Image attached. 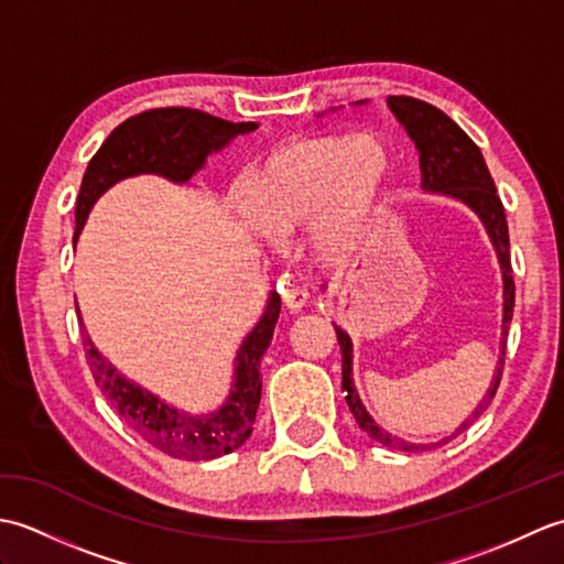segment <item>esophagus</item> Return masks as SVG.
I'll return each mask as SVG.
<instances>
[{
	"mask_svg": "<svg viewBox=\"0 0 564 564\" xmlns=\"http://www.w3.org/2000/svg\"><path fill=\"white\" fill-rule=\"evenodd\" d=\"M307 297H310V293L305 289H285L283 291V303L291 310V313L303 310L307 305Z\"/></svg>",
	"mask_w": 564,
	"mask_h": 564,
	"instance_id": "esophagus-1",
	"label": "esophagus"
}]
</instances>
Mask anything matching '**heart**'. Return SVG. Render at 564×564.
Segmentation results:
<instances>
[{"instance_id": "b5f03b06", "label": "heart", "mask_w": 564, "mask_h": 564, "mask_svg": "<svg viewBox=\"0 0 564 564\" xmlns=\"http://www.w3.org/2000/svg\"><path fill=\"white\" fill-rule=\"evenodd\" d=\"M392 170L376 133H325L285 142L242 174L239 200L261 232L289 239L305 227L317 261L341 263L364 245Z\"/></svg>"}]
</instances>
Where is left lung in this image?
Returning <instances> with one entry per match:
<instances>
[{
	"label": "left lung",
	"mask_w": 564,
	"mask_h": 564,
	"mask_svg": "<svg viewBox=\"0 0 564 564\" xmlns=\"http://www.w3.org/2000/svg\"><path fill=\"white\" fill-rule=\"evenodd\" d=\"M366 104V101H358ZM390 111L394 118L404 126L406 135L414 140V148L419 152V170H422V188L426 194H438L463 203V206L470 208L485 230L489 235V242H492L499 269H501V281H505V315H501V356H499V368L492 378V386H489L482 402L475 406L473 414L465 419V422L453 431L451 436H443L434 443H412L400 436H392L388 431H382L376 419L368 414L361 398H358L356 386H354V344L351 337L341 327L334 325L337 329V341L341 349V390L346 392V404L356 419V424L361 426L370 438L380 441L382 446L400 448L406 453L416 451H429L443 446L451 438L470 426L477 416H480L489 402L495 400V392L501 380V368H505V351H507V332L509 322L513 315V275H511V257H509V227H507V215L505 206L497 196V188L489 170L485 164V158L480 148L467 138L465 130L451 121V118L443 113L436 106L426 101H419L412 97H388Z\"/></svg>",
	"instance_id": "1"
}]
</instances>
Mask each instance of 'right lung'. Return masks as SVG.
Listing matches in <instances>:
<instances>
[{
  "instance_id": "1",
  "label": "right lung",
  "mask_w": 564,
  "mask_h": 564,
  "mask_svg": "<svg viewBox=\"0 0 564 564\" xmlns=\"http://www.w3.org/2000/svg\"><path fill=\"white\" fill-rule=\"evenodd\" d=\"M257 128V123H230L196 109H178V106L128 118L104 140L84 172L75 210V242L94 203L113 184L138 174H158L174 184H188L191 176L206 164L208 154L220 152L237 135H247ZM279 313L281 297L271 291L261 319L239 344L230 394L223 406L210 414L182 412L160 400L158 394L135 386L133 380L118 373L109 358L99 354L82 319L79 325L91 376L116 414L142 441L172 458L213 460L232 453L251 436V424H254L261 400L259 366L273 339Z\"/></svg>"
}]
</instances>
